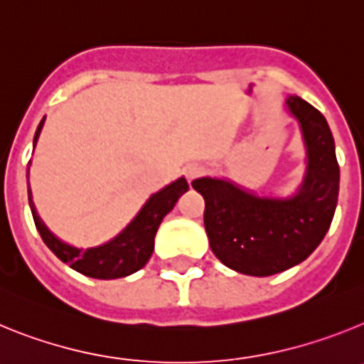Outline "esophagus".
I'll return each mask as SVG.
<instances>
[{"mask_svg":"<svg viewBox=\"0 0 364 364\" xmlns=\"http://www.w3.org/2000/svg\"><path fill=\"white\" fill-rule=\"evenodd\" d=\"M202 173H204V167L198 166V164H193V166L186 167V176H188L189 182H191V180H195V178H198Z\"/></svg>","mask_w":364,"mask_h":364,"instance_id":"esophagus-1","label":"esophagus"}]
</instances>
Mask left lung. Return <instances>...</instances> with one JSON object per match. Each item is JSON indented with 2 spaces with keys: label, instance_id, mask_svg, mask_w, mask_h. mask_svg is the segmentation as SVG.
I'll list each match as a JSON object with an SVG mask.
<instances>
[{
  "label": "left lung",
  "instance_id": "1",
  "mask_svg": "<svg viewBox=\"0 0 364 364\" xmlns=\"http://www.w3.org/2000/svg\"><path fill=\"white\" fill-rule=\"evenodd\" d=\"M286 105L301 124L308 173L294 198H259L217 178L193 180L205 200L204 226L211 252L244 275L268 277L306 259L324 239L336 213L339 164L326 118L299 96Z\"/></svg>",
  "mask_w": 364,
  "mask_h": 364
}]
</instances>
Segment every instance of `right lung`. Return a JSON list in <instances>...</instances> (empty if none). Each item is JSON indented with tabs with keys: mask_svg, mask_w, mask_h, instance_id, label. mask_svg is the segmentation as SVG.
Returning <instances> with one entry per match:
<instances>
[{
	"mask_svg": "<svg viewBox=\"0 0 364 364\" xmlns=\"http://www.w3.org/2000/svg\"><path fill=\"white\" fill-rule=\"evenodd\" d=\"M41 127H43V120L38 125L34 144L40 136ZM188 180L178 178L167 188H164L162 191L154 193L140 210V213L134 217V220L118 235L117 239H112L111 242L104 244V246L89 247V250H78V247H73L62 240H58L40 220L31 202V197H28V202H31L34 224H36L41 239L50 252L62 262H65L70 268L83 273L87 277L107 281V279H120L125 275H131V273L146 266L149 257L153 255L154 235H156L160 222L175 208L176 200L188 191Z\"/></svg>",
	"mask_w": 364,
	"mask_h": 364,
	"instance_id": "obj_1",
	"label": "right lung"
}]
</instances>
